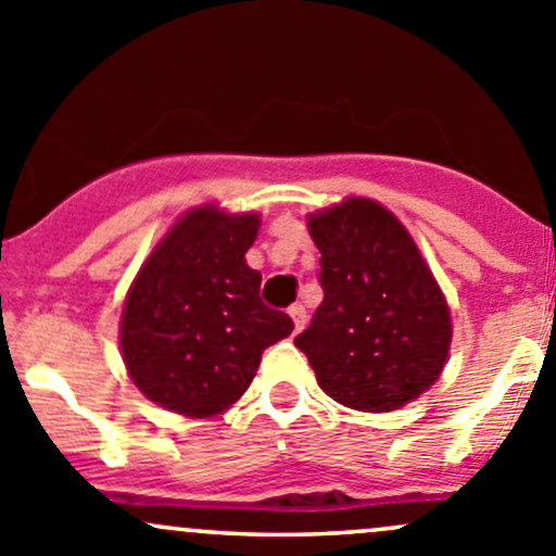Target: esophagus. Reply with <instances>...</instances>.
<instances>
[{
  "mask_svg": "<svg viewBox=\"0 0 556 556\" xmlns=\"http://www.w3.org/2000/svg\"><path fill=\"white\" fill-rule=\"evenodd\" d=\"M288 314L293 317L295 330H303V325H306V308H303L301 303H293V306L288 308Z\"/></svg>",
  "mask_w": 556,
  "mask_h": 556,
  "instance_id": "esophagus-1",
  "label": "esophagus"
}]
</instances>
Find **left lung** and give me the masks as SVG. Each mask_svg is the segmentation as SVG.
I'll return each mask as SVG.
<instances>
[{"label": "left lung", "mask_w": 556, "mask_h": 556, "mask_svg": "<svg viewBox=\"0 0 556 556\" xmlns=\"http://www.w3.org/2000/svg\"><path fill=\"white\" fill-rule=\"evenodd\" d=\"M325 298L295 338L327 396L389 413L424 394L447 362L450 308L405 226L349 197L308 215Z\"/></svg>", "instance_id": "obj_1"}]
</instances>
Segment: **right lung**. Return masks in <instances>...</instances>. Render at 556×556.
Returning a JSON list of instances; mask_svg holds the SVG:
<instances>
[{
    "mask_svg": "<svg viewBox=\"0 0 556 556\" xmlns=\"http://www.w3.org/2000/svg\"><path fill=\"white\" fill-rule=\"evenodd\" d=\"M255 213L204 204L186 213L140 266L122 308V359L132 383L165 410L218 416L248 391L263 349L293 319L261 301V274L244 253Z\"/></svg>",
    "mask_w": 556,
    "mask_h": 556,
    "instance_id": "1",
    "label": "right lung"
}]
</instances>
